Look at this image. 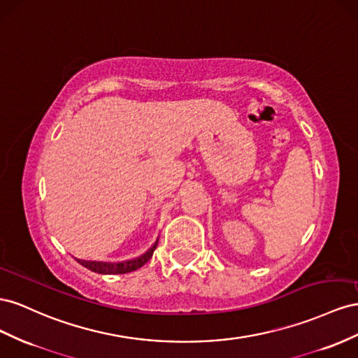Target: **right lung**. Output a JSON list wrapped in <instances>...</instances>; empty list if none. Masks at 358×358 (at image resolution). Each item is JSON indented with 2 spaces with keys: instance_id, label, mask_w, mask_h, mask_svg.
<instances>
[{
  "instance_id": "add662e5",
  "label": "right lung",
  "mask_w": 358,
  "mask_h": 358,
  "mask_svg": "<svg viewBox=\"0 0 358 358\" xmlns=\"http://www.w3.org/2000/svg\"><path fill=\"white\" fill-rule=\"evenodd\" d=\"M157 243H159V238L144 255H141V257H138L135 259H130V261H122V262H118V264H112V262L78 259V262L80 265H84L85 268L94 271V273H100V274H126V273H130V271H135V270L141 268L142 265L148 262L150 258L152 257V252H155V249L157 248Z\"/></svg>"
}]
</instances>
